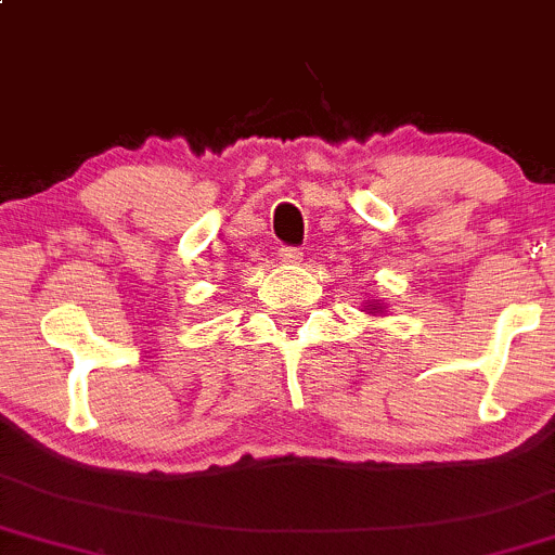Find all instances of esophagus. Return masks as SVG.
<instances>
[{
  "mask_svg": "<svg viewBox=\"0 0 555 555\" xmlns=\"http://www.w3.org/2000/svg\"><path fill=\"white\" fill-rule=\"evenodd\" d=\"M280 259H283L285 264H299V261L305 259V254H301L299 248H280Z\"/></svg>",
  "mask_w": 555,
  "mask_h": 555,
  "instance_id": "esophagus-1",
  "label": "esophagus"
}]
</instances>
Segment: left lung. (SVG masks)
Returning a JSON list of instances; mask_svg holds the SVG:
<instances>
[{
    "label": "left lung",
    "instance_id": "left-lung-1",
    "mask_svg": "<svg viewBox=\"0 0 555 555\" xmlns=\"http://www.w3.org/2000/svg\"><path fill=\"white\" fill-rule=\"evenodd\" d=\"M363 312H369V315H382V312H387V307L382 299H371L363 305Z\"/></svg>",
    "mask_w": 555,
    "mask_h": 555
}]
</instances>
